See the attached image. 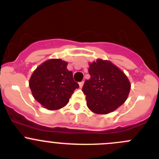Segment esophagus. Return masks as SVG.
<instances>
[{"label": "esophagus", "mask_w": 159, "mask_h": 159, "mask_svg": "<svg viewBox=\"0 0 159 159\" xmlns=\"http://www.w3.org/2000/svg\"><path fill=\"white\" fill-rule=\"evenodd\" d=\"M79 85H80V88H82L83 85H84V81H82V82H80V84H79Z\"/></svg>", "instance_id": "1"}]
</instances>
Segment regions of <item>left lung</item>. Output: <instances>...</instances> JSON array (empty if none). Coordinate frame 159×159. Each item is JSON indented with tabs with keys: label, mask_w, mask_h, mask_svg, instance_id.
Segmentation results:
<instances>
[{
	"label": "left lung",
	"mask_w": 159,
	"mask_h": 159,
	"mask_svg": "<svg viewBox=\"0 0 159 159\" xmlns=\"http://www.w3.org/2000/svg\"><path fill=\"white\" fill-rule=\"evenodd\" d=\"M89 65L91 78L82 88L88 108L101 115L114 111L127 100L130 81L124 72L108 60L98 59Z\"/></svg>",
	"instance_id": "8db88e82"
}]
</instances>
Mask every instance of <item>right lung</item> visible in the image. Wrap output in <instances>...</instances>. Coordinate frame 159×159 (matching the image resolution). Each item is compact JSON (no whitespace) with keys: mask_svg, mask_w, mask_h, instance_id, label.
<instances>
[{"mask_svg":"<svg viewBox=\"0 0 159 159\" xmlns=\"http://www.w3.org/2000/svg\"><path fill=\"white\" fill-rule=\"evenodd\" d=\"M67 65V63L60 59H51L38 66L31 76L29 87L32 95L48 110L64 107L79 88Z\"/></svg>","mask_w":159,"mask_h":159,"instance_id":"add662e5","label":"right lung"}]
</instances>
